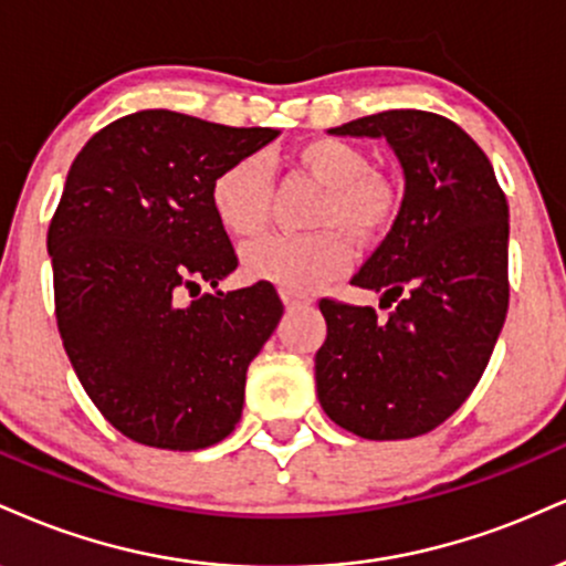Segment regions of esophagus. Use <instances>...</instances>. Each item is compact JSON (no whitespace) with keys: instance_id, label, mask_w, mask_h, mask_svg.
<instances>
[{"instance_id":"obj_1","label":"esophagus","mask_w":566,"mask_h":566,"mask_svg":"<svg viewBox=\"0 0 566 566\" xmlns=\"http://www.w3.org/2000/svg\"><path fill=\"white\" fill-rule=\"evenodd\" d=\"M281 298H283V304H285V307H289V310H294V307H307V304H310L307 296L291 294V291H281Z\"/></svg>"}]
</instances>
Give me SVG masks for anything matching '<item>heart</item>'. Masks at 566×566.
I'll return each mask as SVG.
<instances>
[{
    "instance_id": "b5f03b06",
    "label": "heart",
    "mask_w": 566,
    "mask_h": 566,
    "mask_svg": "<svg viewBox=\"0 0 566 566\" xmlns=\"http://www.w3.org/2000/svg\"><path fill=\"white\" fill-rule=\"evenodd\" d=\"M296 164L323 185L312 211L310 235H268L243 249V272L251 281L272 283L291 294H312L349 268L352 249L370 245L395 224L402 206L400 182L370 166L357 143L315 137L296 148ZM211 209L222 228L254 238L268 228L272 209V169L259 153L224 166L211 182Z\"/></svg>"
}]
</instances>
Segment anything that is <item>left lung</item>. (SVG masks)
Returning <instances> with one entry per match:
<instances>
[{"mask_svg": "<svg viewBox=\"0 0 566 566\" xmlns=\"http://www.w3.org/2000/svg\"><path fill=\"white\" fill-rule=\"evenodd\" d=\"M384 137L405 171L389 235L352 277L395 308L321 298L317 400L363 440H410L467 402L509 312V203L493 164L450 118L384 111L331 129Z\"/></svg>", "mask_w": 566, "mask_h": 566, "instance_id": "8db88e82", "label": "left lung"}]
</instances>
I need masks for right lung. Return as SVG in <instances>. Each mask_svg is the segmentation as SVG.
I'll list each match as a JSON object with an SVG mask.
<instances>
[{
	"label": "right lung",
	"instance_id": "right-lung-1",
	"mask_svg": "<svg viewBox=\"0 0 566 566\" xmlns=\"http://www.w3.org/2000/svg\"><path fill=\"white\" fill-rule=\"evenodd\" d=\"M275 137L137 111L73 158L46 230L57 331L90 400L129 440L201 450L241 421L245 370L283 302L262 281L201 294L238 268L209 192Z\"/></svg>",
	"mask_w": 566,
	"mask_h": 566
}]
</instances>
